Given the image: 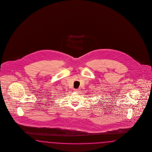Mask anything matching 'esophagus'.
I'll list each match as a JSON object with an SVG mask.
<instances>
[{"label": "esophagus", "mask_w": 152, "mask_h": 152, "mask_svg": "<svg viewBox=\"0 0 152 152\" xmlns=\"http://www.w3.org/2000/svg\"><path fill=\"white\" fill-rule=\"evenodd\" d=\"M73 90H74V91H76V92H78L79 91V89H75Z\"/></svg>", "instance_id": "34e87169"}]
</instances>
